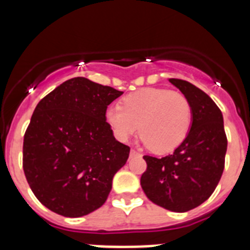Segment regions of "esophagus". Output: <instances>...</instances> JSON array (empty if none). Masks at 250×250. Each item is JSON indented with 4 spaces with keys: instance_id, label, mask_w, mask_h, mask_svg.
Here are the masks:
<instances>
[{
    "instance_id": "1",
    "label": "esophagus",
    "mask_w": 250,
    "mask_h": 250,
    "mask_svg": "<svg viewBox=\"0 0 250 250\" xmlns=\"http://www.w3.org/2000/svg\"><path fill=\"white\" fill-rule=\"evenodd\" d=\"M134 156H140V152H138L136 150L131 149L130 150V158H134Z\"/></svg>"
}]
</instances>
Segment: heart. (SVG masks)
<instances>
[{
  "mask_svg": "<svg viewBox=\"0 0 250 250\" xmlns=\"http://www.w3.org/2000/svg\"><path fill=\"white\" fill-rule=\"evenodd\" d=\"M105 120L115 138L127 141L140 131L154 152L175 150L189 134L191 106L184 95L163 87H145L126 95L120 105H111Z\"/></svg>",
  "mask_w": 250,
  "mask_h": 250,
  "instance_id": "heart-1",
  "label": "heart"
}]
</instances>
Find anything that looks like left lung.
Listing matches in <instances>:
<instances>
[{
  "instance_id": "left-lung-1",
  "label": "left lung",
  "mask_w": 250,
  "mask_h": 250,
  "mask_svg": "<svg viewBox=\"0 0 250 250\" xmlns=\"http://www.w3.org/2000/svg\"><path fill=\"white\" fill-rule=\"evenodd\" d=\"M191 106L189 134L171 155H145L140 184L154 204L184 213L199 207L215 190L224 170L227 135L223 115L204 91L180 79H169Z\"/></svg>"
}]
</instances>
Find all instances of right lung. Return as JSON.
<instances>
[{
  "label": "right lung",
  "instance_id": "add662e5",
  "mask_svg": "<svg viewBox=\"0 0 250 250\" xmlns=\"http://www.w3.org/2000/svg\"><path fill=\"white\" fill-rule=\"evenodd\" d=\"M123 94L74 77L37 104L23 138V171L35 196L54 213L79 218L107 199L130 152L105 120L107 106Z\"/></svg>",
  "mask_w": 250,
  "mask_h": 250
}]
</instances>
